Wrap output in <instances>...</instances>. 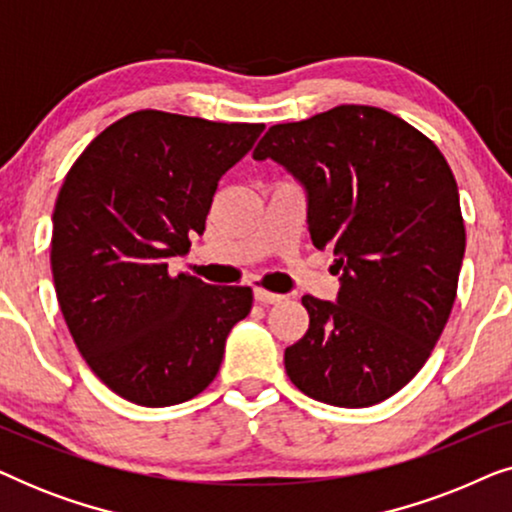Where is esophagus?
Returning a JSON list of instances; mask_svg holds the SVG:
<instances>
[{
  "mask_svg": "<svg viewBox=\"0 0 512 512\" xmlns=\"http://www.w3.org/2000/svg\"><path fill=\"white\" fill-rule=\"evenodd\" d=\"M254 298H256V303H261V305H277V303H282V300H284L282 293L265 291V289H261V286H256V289H254Z\"/></svg>",
  "mask_w": 512,
  "mask_h": 512,
  "instance_id": "34e87169",
  "label": "esophagus"
}]
</instances>
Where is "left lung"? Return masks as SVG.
Instances as JSON below:
<instances>
[{"label": "left lung", "mask_w": 512, "mask_h": 512, "mask_svg": "<svg viewBox=\"0 0 512 512\" xmlns=\"http://www.w3.org/2000/svg\"><path fill=\"white\" fill-rule=\"evenodd\" d=\"M254 158L305 188L314 247L338 256V298L303 296L310 328L286 347V375L338 408L394 396L429 359L457 298L466 230L443 153L389 111L342 104L272 125Z\"/></svg>", "instance_id": "obj_1"}]
</instances>
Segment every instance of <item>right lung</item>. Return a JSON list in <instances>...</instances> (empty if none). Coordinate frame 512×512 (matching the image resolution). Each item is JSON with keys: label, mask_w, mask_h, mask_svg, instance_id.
<instances>
[{"label": "right lung", "mask_w": 512, "mask_h": 512, "mask_svg": "<svg viewBox=\"0 0 512 512\" xmlns=\"http://www.w3.org/2000/svg\"><path fill=\"white\" fill-rule=\"evenodd\" d=\"M261 123L135 111L100 132L67 172L53 212L51 270L69 333L125 401L165 408L209 387L249 286L167 272L202 235L219 179Z\"/></svg>", "instance_id": "add662e5"}]
</instances>
